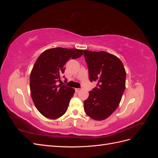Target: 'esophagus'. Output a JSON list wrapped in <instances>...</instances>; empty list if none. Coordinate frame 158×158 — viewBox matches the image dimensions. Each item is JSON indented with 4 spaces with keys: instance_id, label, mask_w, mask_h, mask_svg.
<instances>
[{
    "instance_id": "obj_1",
    "label": "esophagus",
    "mask_w": 158,
    "mask_h": 158,
    "mask_svg": "<svg viewBox=\"0 0 158 158\" xmlns=\"http://www.w3.org/2000/svg\"><path fill=\"white\" fill-rule=\"evenodd\" d=\"M81 89H82L81 88H76V89H75V92H80V91Z\"/></svg>"
}]
</instances>
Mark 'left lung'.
<instances>
[{"label":"left lung","instance_id":"obj_1","mask_svg":"<svg viewBox=\"0 0 158 158\" xmlns=\"http://www.w3.org/2000/svg\"><path fill=\"white\" fill-rule=\"evenodd\" d=\"M84 55L90 82L98 83L84 102V110L89 117L102 121L120 103L125 89L126 71L121 60L109 52L84 50Z\"/></svg>","mask_w":158,"mask_h":158}]
</instances>
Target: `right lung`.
<instances>
[{"mask_svg":"<svg viewBox=\"0 0 158 158\" xmlns=\"http://www.w3.org/2000/svg\"><path fill=\"white\" fill-rule=\"evenodd\" d=\"M82 54V49L56 47L45 50L36 60L30 74V87L33 102L42 115L56 119L67 111L75 90L57 85L56 82H61L66 62Z\"/></svg>","mask_w":158,"mask_h":158,"instance_id":"right-lung-1","label":"right lung"}]
</instances>
